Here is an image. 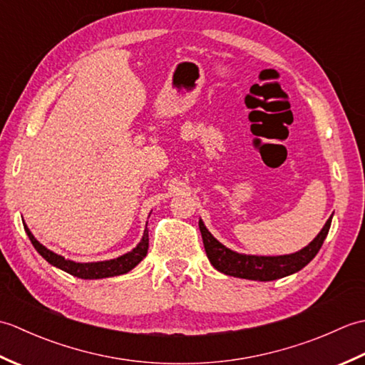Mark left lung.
Here are the masks:
<instances>
[{
    "label": "left lung",
    "instance_id": "8db88e82",
    "mask_svg": "<svg viewBox=\"0 0 365 365\" xmlns=\"http://www.w3.org/2000/svg\"><path fill=\"white\" fill-rule=\"evenodd\" d=\"M331 220L332 216L324 224L320 234L301 251L289 255H273V257L271 255H246L229 250L208 232L202 220H199V229L202 234L207 257L221 273L234 277L251 279V281H274V279L297 273L315 257L328 235Z\"/></svg>",
    "mask_w": 365,
    "mask_h": 365
}]
</instances>
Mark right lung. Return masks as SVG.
<instances>
[{"label":"right lung","mask_w":365,"mask_h":365,"mask_svg":"<svg viewBox=\"0 0 365 365\" xmlns=\"http://www.w3.org/2000/svg\"><path fill=\"white\" fill-rule=\"evenodd\" d=\"M23 226H25L26 234L31 240V243H33V246L36 247V251L41 254L46 262L51 263L53 267L66 271V273H68V274L81 277V279H103V277L125 274L130 269H133L138 263L145 257L147 250H149V230H147V226H145L141 242H139L135 250H131L130 252L120 255V257H118V259H111V260L80 263V262L64 259L63 255L46 250V247L38 243L34 238V235L31 234V230L28 229L26 224H23Z\"/></svg>","instance_id":"add662e5"}]
</instances>
